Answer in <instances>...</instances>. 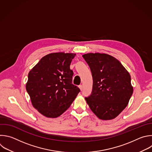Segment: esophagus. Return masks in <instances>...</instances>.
I'll return each mask as SVG.
<instances>
[{"mask_svg": "<svg viewBox=\"0 0 152 152\" xmlns=\"http://www.w3.org/2000/svg\"><path fill=\"white\" fill-rule=\"evenodd\" d=\"M79 89H80V91H82V90L83 89V86H82V85H79Z\"/></svg>", "mask_w": 152, "mask_h": 152, "instance_id": "34e87169", "label": "esophagus"}]
</instances>
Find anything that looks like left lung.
Returning a JSON list of instances; mask_svg holds the SVG:
<instances>
[{"instance_id":"obj_1","label":"left lung","mask_w":152,"mask_h":152,"mask_svg":"<svg viewBox=\"0 0 152 152\" xmlns=\"http://www.w3.org/2000/svg\"><path fill=\"white\" fill-rule=\"evenodd\" d=\"M93 78L91 95L85 100L100 119L116 118L127 106L133 93L131 76L121 62L107 54L88 53L82 56Z\"/></svg>"}]
</instances>
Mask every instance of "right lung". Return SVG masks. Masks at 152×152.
<instances>
[{"instance_id":"add662e5","label":"right lung","mask_w":152,"mask_h":152,"mask_svg":"<svg viewBox=\"0 0 152 152\" xmlns=\"http://www.w3.org/2000/svg\"><path fill=\"white\" fill-rule=\"evenodd\" d=\"M76 54L55 53L42 57L29 72L26 85L33 106L46 118L67 110L80 92L72 84L70 65Z\"/></svg>"}]
</instances>
